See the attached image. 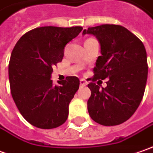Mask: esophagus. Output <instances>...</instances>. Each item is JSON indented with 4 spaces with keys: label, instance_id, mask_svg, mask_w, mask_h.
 Segmentation results:
<instances>
[{
    "label": "esophagus",
    "instance_id": "34e87169",
    "mask_svg": "<svg viewBox=\"0 0 153 153\" xmlns=\"http://www.w3.org/2000/svg\"><path fill=\"white\" fill-rule=\"evenodd\" d=\"M79 83H80V86H85L87 83H86V81L85 80V79H80L79 80Z\"/></svg>",
    "mask_w": 153,
    "mask_h": 153
}]
</instances>
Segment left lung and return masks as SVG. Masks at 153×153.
Masks as SVG:
<instances>
[{"instance_id":"8db88e82","label":"left lung","mask_w":153,"mask_h":153,"mask_svg":"<svg viewBox=\"0 0 153 153\" xmlns=\"http://www.w3.org/2000/svg\"><path fill=\"white\" fill-rule=\"evenodd\" d=\"M98 39L101 56L93 68L87 101L91 118L103 126H116L128 120L142 100L148 66L143 43L119 25H101L83 30ZM108 78L105 88L94 83Z\"/></svg>"}]
</instances>
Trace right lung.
Here are the masks:
<instances>
[{
	"label": "right lung",
	"instance_id": "add662e5",
	"mask_svg": "<svg viewBox=\"0 0 153 153\" xmlns=\"http://www.w3.org/2000/svg\"><path fill=\"white\" fill-rule=\"evenodd\" d=\"M81 26L37 27L25 33L15 44L8 64L12 97L23 117L31 125L50 129L68 119V105L79 87L76 76L54 85L53 67L62 61L66 44Z\"/></svg>",
	"mask_w": 153,
	"mask_h": 153
}]
</instances>
